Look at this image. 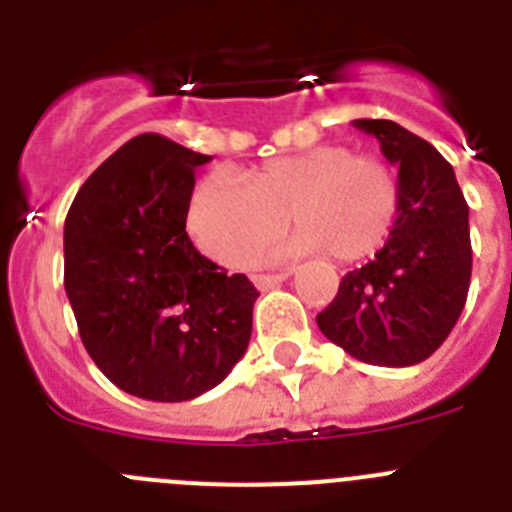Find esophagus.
Instances as JSON below:
<instances>
[{
    "instance_id": "esophagus-1",
    "label": "esophagus",
    "mask_w": 512,
    "mask_h": 512,
    "mask_svg": "<svg viewBox=\"0 0 512 512\" xmlns=\"http://www.w3.org/2000/svg\"><path fill=\"white\" fill-rule=\"evenodd\" d=\"M287 277H289L287 271H282V274H259V277H253V284H256L261 292H266V289L279 287V284H282Z\"/></svg>"
}]
</instances>
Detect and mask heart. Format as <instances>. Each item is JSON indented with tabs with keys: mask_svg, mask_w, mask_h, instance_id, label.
<instances>
[{
	"mask_svg": "<svg viewBox=\"0 0 512 512\" xmlns=\"http://www.w3.org/2000/svg\"><path fill=\"white\" fill-rule=\"evenodd\" d=\"M297 230L271 256L328 253L356 264L382 251L400 215V176L374 153L318 146L271 158L241 182L212 176L197 187L187 228L207 259L248 266L287 225Z\"/></svg>",
	"mask_w": 512,
	"mask_h": 512,
	"instance_id": "obj_1",
	"label": "heart"
}]
</instances>
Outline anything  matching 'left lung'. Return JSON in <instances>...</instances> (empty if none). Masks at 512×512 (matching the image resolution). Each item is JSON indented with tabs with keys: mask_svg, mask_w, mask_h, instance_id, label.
<instances>
[{
	"mask_svg": "<svg viewBox=\"0 0 512 512\" xmlns=\"http://www.w3.org/2000/svg\"><path fill=\"white\" fill-rule=\"evenodd\" d=\"M400 176L390 241L348 271L318 315L323 336L364 364L413 366L449 338L472 279L469 207L454 169L431 143L392 120H354Z\"/></svg>",
	"mask_w": 512,
	"mask_h": 512,
	"instance_id": "left-lung-1",
	"label": "left lung"
}]
</instances>
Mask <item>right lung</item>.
<instances>
[{"instance_id": "right-lung-1", "label": "right lung", "mask_w": 512, "mask_h": 512, "mask_svg": "<svg viewBox=\"0 0 512 512\" xmlns=\"http://www.w3.org/2000/svg\"><path fill=\"white\" fill-rule=\"evenodd\" d=\"M207 161L138 135L84 182L63 225V287L81 343L104 377L143 400L212 390L251 341L256 287L187 235L194 169Z\"/></svg>"}]
</instances>
